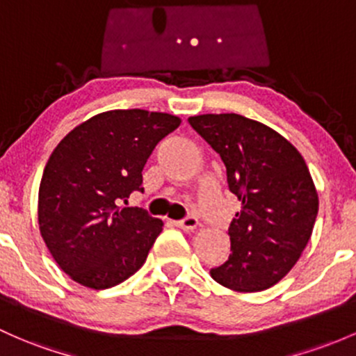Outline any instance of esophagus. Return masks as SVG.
I'll use <instances>...</instances> for the list:
<instances>
[{"label": "esophagus", "instance_id": "34e87169", "mask_svg": "<svg viewBox=\"0 0 356 356\" xmlns=\"http://www.w3.org/2000/svg\"><path fill=\"white\" fill-rule=\"evenodd\" d=\"M175 224H177L179 229H183V231H193V229H197L198 220H197V217L188 216V217H185V219L177 220Z\"/></svg>", "mask_w": 356, "mask_h": 356}]
</instances>
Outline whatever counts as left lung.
Masks as SVG:
<instances>
[{"instance_id": "obj_1", "label": "left lung", "mask_w": 356, "mask_h": 356, "mask_svg": "<svg viewBox=\"0 0 356 356\" xmlns=\"http://www.w3.org/2000/svg\"><path fill=\"white\" fill-rule=\"evenodd\" d=\"M190 125L220 156L241 212L229 227L231 251L210 277L234 292H259L282 280L311 239L317 190L300 152L261 122L205 113Z\"/></svg>"}]
</instances>
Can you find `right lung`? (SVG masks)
Here are the masks:
<instances>
[{"label": "right lung", "mask_w": 356, "mask_h": 356, "mask_svg": "<svg viewBox=\"0 0 356 356\" xmlns=\"http://www.w3.org/2000/svg\"><path fill=\"white\" fill-rule=\"evenodd\" d=\"M181 118L147 110H110L57 144L39 188V229L59 268L88 289L122 284L146 263L163 220L122 207L143 192V168Z\"/></svg>", "instance_id": "obj_1"}]
</instances>
